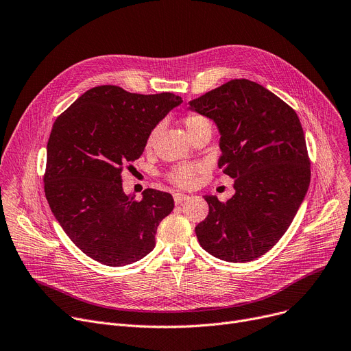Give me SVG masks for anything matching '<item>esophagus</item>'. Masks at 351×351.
Segmentation results:
<instances>
[{
	"label": "esophagus",
	"instance_id": "esophagus-1",
	"mask_svg": "<svg viewBox=\"0 0 351 351\" xmlns=\"http://www.w3.org/2000/svg\"><path fill=\"white\" fill-rule=\"evenodd\" d=\"M188 197H189V196H188V195H185V193H179V192H178V193H173V200H175V204H176V205H180L182 202H183V200H186Z\"/></svg>",
	"mask_w": 351,
	"mask_h": 351
}]
</instances>
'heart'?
Wrapping results in <instances>:
<instances>
[{
	"mask_svg": "<svg viewBox=\"0 0 351 351\" xmlns=\"http://www.w3.org/2000/svg\"><path fill=\"white\" fill-rule=\"evenodd\" d=\"M183 125H185V129L189 136L200 131V129L210 128V122L204 115H199V114H188L185 118H183ZM155 135H156V129H154L149 138H147V145L152 143ZM200 168L202 166L196 163H183V165L175 166V168L171 169V172L168 173V179L172 183H175L176 186L191 188L195 185L196 176Z\"/></svg>",
	"mask_w": 351,
	"mask_h": 351,
	"instance_id": "heart-1",
	"label": "heart"
}]
</instances>
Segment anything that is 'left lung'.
Segmentation results:
<instances>
[{
    "label": "left lung",
    "mask_w": 351,
    "mask_h": 351,
    "mask_svg": "<svg viewBox=\"0 0 351 351\" xmlns=\"http://www.w3.org/2000/svg\"><path fill=\"white\" fill-rule=\"evenodd\" d=\"M220 134L219 168L234 179L228 202L205 196L200 246L232 263L269 252L286 233L310 185V160L298 114L265 86L232 80L189 102Z\"/></svg>",
    "instance_id": "left-lung-1"
}]
</instances>
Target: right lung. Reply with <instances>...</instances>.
I'll use <instances>...</instances> for the list:
<instances>
[{
    "mask_svg": "<svg viewBox=\"0 0 351 351\" xmlns=\"http://www.w3.org/2000/svg\"><path fill=\"white\" fill-rule=\"evenodd\" d=\"M180 102L171 92L141 95L101 85L53 122L45 196L64 232L90 259L117 267L154 250L156 229L173 210V197L145 189L135 200L123 192L122 171L142 155L154 128Z\"/></svg>",
    "mask_w": 351,
    "mask_h": 351,
    "instance_id": "obj_1",
    "label": "right lung"
}]
</instances>
